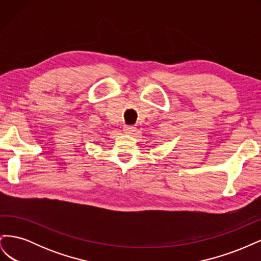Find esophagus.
Here are the masks:
<instances>
[{
    "label": "esophagus",
    "instance_id": "obj_1",
    "mask_svg": "<svg viewBox=\"0 0 261 261\" xmlns=\"http://www.w3.org/2000/svg\"><path fill=\"white\" fill-rule=\"evenodd\" d=\"M136 130V127H134V126H124L123 127V133L125 134H128V135H130V134H134V132Z\"/></svg>",
    "mask_w": 261,
    "mask_h": 261
}]
</instances>
